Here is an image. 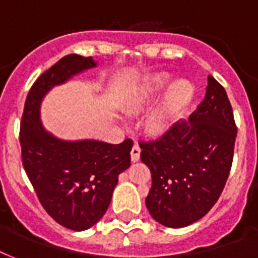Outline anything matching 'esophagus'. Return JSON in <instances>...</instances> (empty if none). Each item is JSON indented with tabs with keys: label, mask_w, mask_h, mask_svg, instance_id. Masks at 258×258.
Here are the masks:
<instances>
[{
	"label": "esophagus",
	"mask_w": 258,
	"mask_h": 258,
	"mask_svg": "<svg viewBox=\"0 0 258 258\" xmlns=\"http://www.w3.org/2000/svg\"><path fill=\"white\" fill-rule=\"evenodd\" d=\"M141 158V149L138 146H134L133 150H131V161L138 162Z\"/></svg>",
	"instance_id": "34e87169"
}]
</instances>
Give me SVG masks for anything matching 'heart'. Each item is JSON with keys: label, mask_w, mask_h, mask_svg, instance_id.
<instances>
[{"label": "heart", "mask_w": 258, "mask_h": 258, "mask_svg": "<svg viewBox=\"0 0 258 258\" xmlns=\"http://www.w3.org/2000/svg\"><path fill=\"white\" fill-rule=\"evenodd\" d=\"M171 76L169 74H157L143 79L137 87H134L130 105L133 108H141L149 104L161 95L165 88L171 83ZM192 87L186 82H176L172 84L166 93L165 99L158 107V109L151 115L149 121L150 128L153 131H165L171 123L172 117L179 113L192 99Z\"/></svg>", "instance_id": "heart-1"}]
</instances>
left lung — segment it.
Masks as SVG:
<instances>
[{
  "label": "left lung",
  "mask_w": 258,
  "mask_h": 258,
  "mask_svg": "<svg viewBox=\"0 0 258 258\" xmlns=\"http://www.w3.org/2000/svg\"><path fill=\"white\" fill-rule=\"evenodd\" d=\"M237 127L226 91L208 78L204 101L162 137L141 142L153 184L146 206L167 228H184L214 206L232 169Z\"/></svg>",
  "instance_id": "1"
}]
</instances>
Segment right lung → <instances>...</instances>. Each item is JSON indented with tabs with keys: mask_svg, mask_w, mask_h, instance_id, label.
Returning a JSON list of instances; mask_svg holds the SVG:
<instances>
[{
	"mask_svg": "<svg viewBox=\"0 0 258 258\" xmlns=\"http://www.w3.org/2000/svg\"><path fill=\"white\" fill-rule=\"evenodd\" d=\"M96 67L92 57L68 54L34 82L20 127L22 165L40 204L64 228L82 232L96 224L109 206L117 176L131 165L133 141H61L44 128L40 105L54 86Z\"/></svg>",
	"mask_w": 258,
	"mask_h": 258,
	"instance_id": "right-lung-1",
	"label": "right lung"
}]
</instances>
